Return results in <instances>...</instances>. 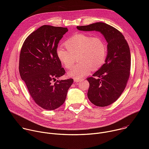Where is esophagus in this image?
<instances>
[{"label":"esophagus","instance_id":"1","mask_svg":"<svg viewBox=\"0 0 149 149\" xmlns=\"http://www.w3.org/2000/svg\"><path fill=\"white\" fill-rule=\"evenodd\" d=\"M81 79H74V82H81Z\"/></svg>","mask_w":149,"mask_h":149}]
</instances>
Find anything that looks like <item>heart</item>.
<instances>
[{
  "mask_svg": "<svg viewBox=\"0 0 149 149\" xmlns=\"http://www.w3.org/2000/svg\"><path fill=\"white\" fill-rule=\"evenodd\" d=\"M67 49L59 47L56 55L65 68H70L77 57L79 63L68 71V75L75 79H81L93 70L100 68L107 55V45L103 38L99 35L91 36L86 33H77L65 42Z\"/></svg>",
  "mask_w": 149,
  "mask_h": 149,
  "instance_id": "heart-1",
  "label": "heart"
}]
</instances>
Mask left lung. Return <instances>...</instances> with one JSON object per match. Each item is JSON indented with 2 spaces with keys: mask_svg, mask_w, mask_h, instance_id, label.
I'll list each match as a JSON object with an SVG mask.
<instances>
[{
  "mask_svg": "<svg viewBox=\"0 0 149 149\" xmlns=\"http://www.w3.org/2000/svg\"><path fill=\"white\" fill-rule=\"evenodd\" d=\"M79 31L100 32L107 42V55L105 63L93 77L87 78L90 83L87 95L98 107L114 102L124 91L129 80L131 67L129 46L123 35L115 28L102 22L77 26Z\"/></svg>",
  "mask_w": 149,
  "mask_h": 149,
  "instance_id": "1",
  "label": "left lung"
}]
</instances>
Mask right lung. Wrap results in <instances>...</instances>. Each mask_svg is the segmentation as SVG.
Wrapping results in <instances>:
<instances>
[{
  "label": "right lung",
  "mask_w": 149,
  "mask_h": 149,
  "mask_svg": "<svg viewBox=\"0 0 149 149\" xmlns=\"http://www.w3.org/2000/svg\"><path fill=\"white\" fill-rule=\"evenodd\" d=\"M67 28L43 25L30 34L21 48L19 70L34 101L54 110L65 101L73 79L57 80L65 70L56 55L58 44Z\"/></svg>",
  "instance_id": "right-lung-1"
}]
</instances>
